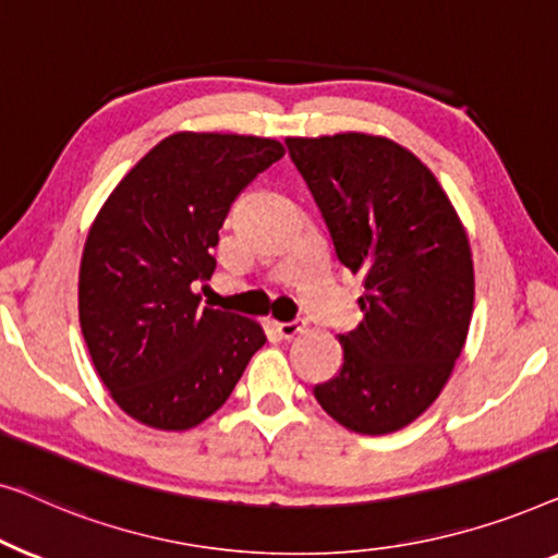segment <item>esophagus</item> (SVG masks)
<instances>
[{
  "label": "esophagus",
  "mask_w": 558,
  "mask_h": 558,
  "mask_svg": "<svg viewBox=\"0 0 558 558\" xmlns=\"http://www.w3.org/2000/svg\"><path fill=\"white\" fill-rule=\"evenodd\" d=\"M272 328H276V333L280 336V339H293V336H298L305 328V324L303 320H276V324H272Z\"/></svg>",
  "instance_id": "1"
}]
</instances>
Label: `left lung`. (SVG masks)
<instances>
[{
    "label": "left lung",
    "mask_w": 558,
    "mask_h": 558,
    "mask_svg": "<svg viewBox=\"0 0 558 558\" xmlns=\"http://www.w3.org/2000/svg\"><path fill=\"white\" fill-rule=\"evenodd\" d=\"M286 144L336 257L364 286V316L339 333V374L313 395L351 433H397L439 397L465 347L475 298L465 227L433 171L391 138L336 133Z\"/></svg>",
    "instance_id": "obj_1"
}]
</instances>
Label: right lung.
<instances>
[{
  "mask_svg": "<svg viewBox=\"0 0 558 558\" xmlns=\"http://www.w3.org/2000/svg\"><path fill=\"white\" fill-rule=\"evenodd\" d=\"M276 138L171 133L100 207L83 247L77 311L93 366L141 425L192 429L232 395L265 343L260 324L202 308L227 211L282 159Z\"/></svg>",
  "mask_w": 558,
  "mask_h": 558,
  "instance_id": "right-lung-1",
  "label": "right lung"
}]
</instances>
